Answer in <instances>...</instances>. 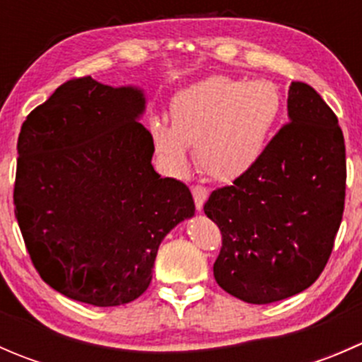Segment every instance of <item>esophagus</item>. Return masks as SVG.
I'll return each mask as SVG.
<instances>
[{
  "label": "esophagus",
  "mask_w": 362,
  "mask_h": 362,
  "mask_svg": "<svg viewBox=\"0 0 362 362\" xmlns=\"http://www.w3.org/2000/svg\"><path fill=\"white\" fill-rule=\"evenodd\" d=\"M192 198H194V204H196V210L202 211L204 206V202L208 198V191L204 187H192Z\"/></svg>",
  "instance_id": "obj_1"
}]
</instances>
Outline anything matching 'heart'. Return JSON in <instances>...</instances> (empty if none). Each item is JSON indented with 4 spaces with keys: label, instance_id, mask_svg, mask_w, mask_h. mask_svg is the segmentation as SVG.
<instances>
[{
    "label": "heart",
    "instance_id": "b5f03b06",
    "mask_svg": "<svg viewBox=\"0 0 362 362\" xmlns=\"http://www.w3.org/2000/svg\"><path fill=\"white\" fill-rule=\"evenodd\" d=\"M282 113V96L266 80L210 76L173 98L171 126L151 119L156 154L170 173L187 168V147L196 164L215 182L238 180L264 154Z\"/></svg>",
    "mask_w": 362,
    "mask_h": 362
}]
</instances>
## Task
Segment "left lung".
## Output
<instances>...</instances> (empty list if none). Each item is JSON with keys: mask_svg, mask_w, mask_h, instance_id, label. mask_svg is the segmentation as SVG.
<instances>
[{"mask_svg": "<svg viewBox=\"0 0 362 362\" xmlns=\"http://www.w3.org/2000/svg\"><path fill=\"white\" fill-rule=\"evenodd\" d=\"M287 115L261 160L204 203L222 233L215 280L252 305L308 289L343 217L346 164L337 115L303 82L291 83Z\"/></svg>", "mask_w": 362, "mask_h": 362, "instance_id": "obj_1", "label": "left lung"}]
</instances>
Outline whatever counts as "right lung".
<instances>
[{
	"label": "right lung",
	"instance_id": "1",
	"mask_svg": "<svg viewBox=\"0 0 362 362\" xmlns=\"http://www.w3.org/2000/svg\"><path fill=\"white\" fill-rule=\"evenodd\" d=\"M145 107L140 87L83 76L57 87L21 127L16 217L43 282L69 299L134 301L164 236L194 215L187 185L152 166Z\"/></svg>",
	"mask_w": 362,
	"mask_h": 362
}]
</instances>
